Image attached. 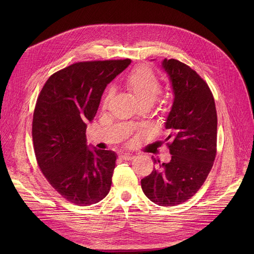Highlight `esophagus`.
<instances>
[{
    "instance_id": "34e87169",
    "label": "esophagus",
    "mask_w": 254,
    "mask_h": 254,
    "mask_svg": "<svg viewBox=\"0 0 254 254\" xmlns=\"http://www.w3.org/2000/svg\"><path fill=\"white\" fill-rule=\"evenodd\" d=\"M120 157L125 159V161H130V159H132L135 156L132 155L131 153H123L122 155H120Z\"/></svg>"
}]
</instances>
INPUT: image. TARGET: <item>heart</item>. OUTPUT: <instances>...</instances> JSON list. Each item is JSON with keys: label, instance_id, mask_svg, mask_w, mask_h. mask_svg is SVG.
Returning a JSON list of instances; mask_svg holds the SVG:
<instances>
[{"label": "heart", "instance_id": "1", "mask_svg": "<svg viewBox=\"0 0 254 254\" xmlns=\"http://www.w3.org/2000/svg\"><path fill=\"white\" fill-rule=\"evenodd\" d=\"M126 85L139 105H152L161 92V82L151 69L146 65H138L132 69L126 79ZM111 90L107 91L104 104L109 101Z\"/></svg>", "mask_w": 254, "mask_h": 254}]
</instances>
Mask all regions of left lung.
Listing matches in <instances>:
<instances>
[{"label":"left lung","instance_id":"8db88e82","mask_svg":"<svg viewBox=\"0 0 254 254\" xmlns=\"http://www.w3.org/2000/svg\"><path fill=\"white\" fill-rule=\"evenodd\" d=\"M173 89L165 127L172 155L169 163L152 156L155 168L141 180L142 190L158 206H175L190 198L205 182L216 155L217 114L208 84L189 65L162 62Z\"/></svg>","mask_w":254,"mask_h":254}]
</instances>
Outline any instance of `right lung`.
<instances>
[{"instance_id": "right-lung-1", "label": "right lung", "mask_w": 254, "mask_h": 254, "mask_svg": "<svg viewBox=\"0 0 254 254\" xmlns=\"http://www.w3.org/2000/svg\"><path fill=\"white\" fill-rule=\"evenodd\" d=\"M129 64H73L51 75L38 97L32 128L38 165L52 188L77 206L96 204L110 191L117 154L91 149L85 132L106 86Z\"/></svg>"}]
</instances>
